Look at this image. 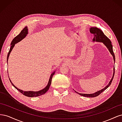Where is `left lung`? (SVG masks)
I'll return each mask as SVG.
<instances>
[{
	"mask_svg": "<svg viewBox=\"0 0 122 122\" xmlns=\"http://www.w3.org/2000/svg\"><path fill=\"white\" fill-rule=\"evenodd\" d=\"M90 31L91 34L94 35V38L93 39V42H102L104 45L106 46V47L107 48V49H108L110 53L112 54V55L113 58V60L114 61H115V56H114V54L113 51V49H112V42L110 41V40L107 37V36L104 35V33L103 32V31L101 30V29H99L97 27H91L90 29ZM114 75V68H113V76L112 77V79L110 80V82H109L107 86H106L104 88H103L101 90L97 92H96L95 93L93 94H81V93H78V92H76L74 91L76 93H78L79 95L82 96L83 97H97L98 96H99L100 94L101 93L105 91L106 89L109 86H110V85L111 84L112 81L113 80V77Z\"/></svg>",
	"mask_w": 122,
	"mask_h": 122,
	"instance_id": "obj_1",
	"label": "left lung"
}]
</instances>
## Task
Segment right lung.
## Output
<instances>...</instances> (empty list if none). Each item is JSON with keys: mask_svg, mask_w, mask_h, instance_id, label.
<instances>
[{"mask_svg": "<svg viewBox=\"0 0 122 122\" xmlns=\"http://www.w3.org/2000/svg\"><path fill=\"white\" fill-rule=\"evenodd\" d=\"M27 34H28V28H27V26H26V27H25L22 29V31L20 32V34L18 35L17 36H16V37L13 40L12 43H11V44H10V46H11L10 47L9 52L8 54V56H7V62H8V59H9V55L10 54V53L11 51H12V50L13 48H14L15 45V44H16L18 42L21 41L25 37V36H27ZM54 73H55V71H54L51 74V76L50 77V78H49V80L47 86L45 88H43V90H40V91H38V92L23 91L22 90H20L18 88H17L16 86H14V85L13 84V83L12 82V81H11V80H10L9 77V79L10 80V82L11 83H12V84L13 85V86L15 88H16V89L18 91H19L21 94H22L23 95L25 96H27V97H35L40 96H41V95H42L46 93L48 90H49V87H50V85H51V80H52V77H53V75L54 74Z\"/></svg>", "mask_w": 122, "mask_h": 122, "instance_id": "add662e5", "label": "right lung"}]
</instances>
